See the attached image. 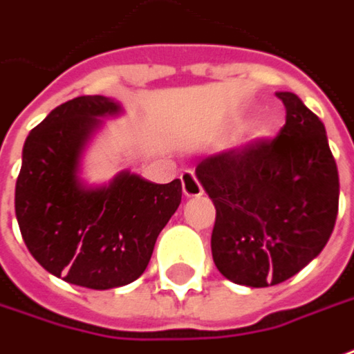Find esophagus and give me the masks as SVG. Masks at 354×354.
<instances>
[{
  "label": "esophagus",
  "mask_w": 354,
  "mask_h": 354,
  "mask_svg": "<svg viewBox=\"0 0 354 354\" xmlns=\"http://www.w3.org/2000/svg\"><path fill=\"white\" fill-rule=\"evenodd\" d=\"M181 181H183V193H185V196H201V194L205 193L203 191V187H201V183H198V179L194 177L193 171H185L181 175Z\"/></svg>",
  "instance_id": "34e87169"
}]
</instances>
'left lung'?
Returning a JSON list of instances; mask_svg holds the SVG:
<instances>
[{
  "mask_svg": "<svg viewBox=\"0 0 354 354\" xmlns=\"http://www.w3.org/2000/svg\"><path fill=\"white\" fill-rule=\"evenodd\" d=\"M277 97L286 109L277 138L214 153L196 167L216 206V269L251 288L302 271L326 248L337 220L339 173L326 127L298 95Z\"/></svg>",
  "mask_w": 354,
  "mask_h": 354,
  "instance_id": "obj_1",
  "label": "left lung"
}]
</instances>
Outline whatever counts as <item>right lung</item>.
Returning a JSON list of instances; mask_svg holds the SVG:
<instances>
[{"mask_svg": "<svg viewBox=\"0 0 354 354\" xmlns=\"http://www.w3.org/2000/svg\"><path fill=\"white\" fill-rule=\"evenodd\" d=\"M122 106L83 95L56 106L23 146L15 214L30 255L70 284L109 290L136 281L160 232L181 205V181L151 183L120 171L105 185L82 177L83 153Z\"/></svg>", "mask_w": 354, "mask_h": 354, "instance_id": "add662e5", "label": "right lung"}]
</instances>
